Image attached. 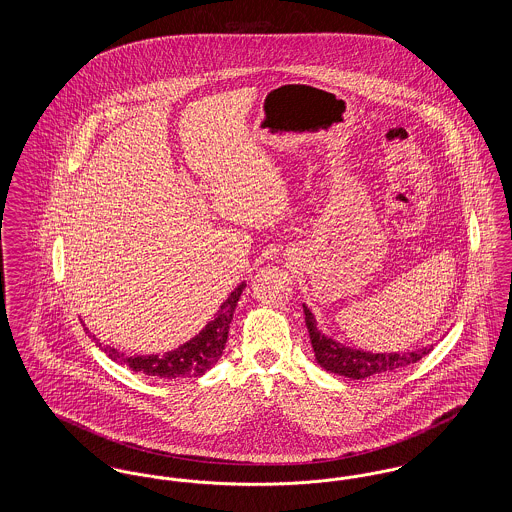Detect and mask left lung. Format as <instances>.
Listing matches in <instances>:
<instances>
[{"mask_svg": "<svg viewBox=\"0 0 512 512\" xmlns=\"http://www.w3.org/2000/svg\"><path fill=\"white\" fill-rule=\"evenodd\" d=\"M303 311H305V324L311 336V345H313L318 365L324 370H330L345 378L361 380L370 376L390 374L399 368L413 365L432 351V347H426L414 353H366L361 349H351L332 338H326L318 330L313 313L305 305H303Z\"/></svg>", "mask_w": 512, "mask_h": 512, "instance_id": "left-lung-1", "label": "left lung"}]
</instances>
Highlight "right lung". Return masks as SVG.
Segmentation results:
<instances>
[{
  "mask_svg": "<svg viewBox=\"0 0 512 512\" xmlns=\"http://www.w3.org/2000/svg\"><path fill=\"white\" fill-rule=\"evenodd\" d=\"M245 284H240L234 292L228 295V299L220 305L217 317L213 318L195 338L186 341L178 349L169 351L161 357L149 355V357H124V353H119L117 349H111L109 345L99 347L117 363H124L134 372H144L147 376H157V378H167V380H176V378H197L205 374L211 366L215 365L222 355V349L228 340V328L234 317L236 305L240 301V295L244 292Z\"/></svg>",
  "mask_w": 512,
  "mask_h": 512,
  "instance_id": "add662e5",
  "label": "right lung"
}]
</instances>
